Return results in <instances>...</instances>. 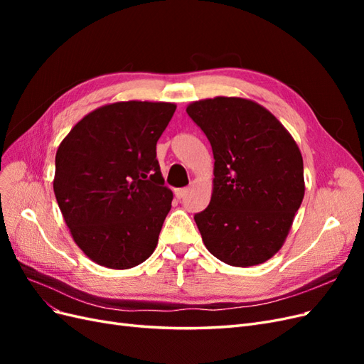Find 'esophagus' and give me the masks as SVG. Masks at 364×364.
<instances>
[{"label": "esophagus", "instance_id": "1", "mask_svg": "<svg viewBox=\"0 0 364 364\" xmlns=\"http://www.w3.org/2000/svg\"><path fill=\"white\" fill-rule=\"evenodd\" d=\"M186 193H188V188H178V190H174V196L178 197V199H183V197L186 196Z\"/></svg>", "mask_w": 364, "mask_h": 364}]
</instances>
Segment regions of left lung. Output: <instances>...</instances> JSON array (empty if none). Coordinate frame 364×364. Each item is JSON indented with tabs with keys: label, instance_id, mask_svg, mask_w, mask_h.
<instances>
[{
	"label": "left lung",
	"instance_id": "1",
	"mask_svg": "<svg viewBox=\"0 0 364 364\" xmlns=\"http://www.w3.org/2000/svg\"><path fill=\"white\" fill-rule=\"evenodd\" d=\"M186 114L214 155L211 202L194 215L206 249L229 266L266 262L282 247L304 199L299 147L277 117L247 98H206Z\"/></svg>",
	"mask_w": 364,
	"mask_h": 364
}]
</instances>
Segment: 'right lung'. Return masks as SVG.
<instances>
[{
	"instance_id": "right-lung-1",
	"label": "right lung",
	"mask_w": 364,
	"mask_h": 364,
	"mask_svg": "<svg viewBox=\"0 0 364 364\" xmlns=\"http://www.w3.org/2000/svg\"><path fill=\"white\" fill-rule=\"evenodd\" d=\"M174 103L118 102L85 115L56 153L53 188L75 245L94 262L124 270L158 245L173 193L156 142Z\"/></svg>"
}]
</instances>
